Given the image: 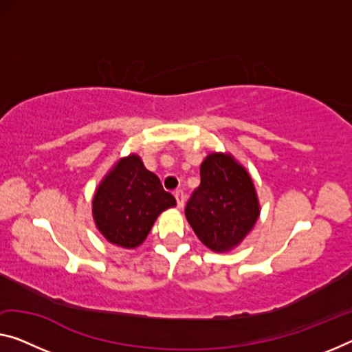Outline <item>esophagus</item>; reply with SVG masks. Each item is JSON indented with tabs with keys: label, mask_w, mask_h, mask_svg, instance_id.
Returning <instances> with one entry per match:
<instances>
[{
	"label": "esophagus",
	"mask_w": 352,
	"mask_h": 352,
	"mask_svg": "<svg viewBox=\"0 0 352 352\" xmlns=\"http://www.w3.org/2000/svg\"><path fill=\"white\" fill-rule=\"evenodd\" d=\"M175 198L177 203V208H184V203H186V195H184L182 190H176L175 192Z\"/></svg>",
	"instance_id": "obj_1"
}]
</instances>
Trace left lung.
I'll return each mask as SVG.
<instances>
[{"label": "left lung", "mask_w": 352, "mask_h": 352, "mask_svg": "<svg viewBox=\"0 0 352 352\" xmlns=\"http://www.w3.org/2000/svg\"><path fill=\"white\" fill-rule=\"evenodd\" d=\"M201 182L186 206L198 239L210 250L226 252L244 239L259 215L252 177L228 154L208 155L199 168Z\"/></svg>", "instance_id": "8db88e82"}]
</instances>
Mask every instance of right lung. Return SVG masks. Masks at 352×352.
<instances>
[{
	"instance_id": "add662e5",
	"label": "right lung",
	"mask_w": 352,
	"mask_h": 352,
	"mask_svg": "<svg viewBox=\"0 0 352 352\" xmlns=\"http://www.w3.org/2000/svg\"><path fill=\"white\" fill-rule=\"evenodd\" d=\"M176 199L160 179L144 168L138 155L121 159L96 190L93 215L107 241L124 248L138 247L162 210Z\"/></svg>"
}]
</instances>
